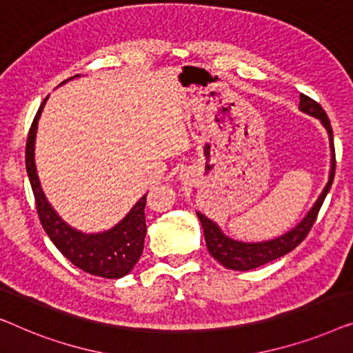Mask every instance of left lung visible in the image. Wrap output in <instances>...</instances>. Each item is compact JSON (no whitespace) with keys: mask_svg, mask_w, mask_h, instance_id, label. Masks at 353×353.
<instances>
[{"mask_svg":"<svg viewBox=\"0 0 353 353\" xmlns=\"http://www.w3.org/2000/svg\"><path fill=\"white\" fill-rule=\"evenodd\" d=\"M299 110L305 115L314 117L316 120H320L321 125L326 129L327 137H330V148H331V168H330V176H327V182L323 187V190L316 198L314 206L310 208V211L307 212L299 224H296L291 230H288L283 235L272 238V240L265 241H240L235 240V238L225 235L222 232V228L208 219L205 214L196 211L198 219H200L203 225V232H205V240L208 251L211 252V256L214 257L217 262H221L225 269L230 270H252L257 269V267L269 264V262L278 259V257L288 254L294 248L299 245V243L307 236V233L310 232L312 225L316 219V214H319L321 205H323L325 198L330 192L332 185V179H334V171H336V155H334V143H332V128L330 123V118H327L326 112L315 101H312L310 97L301 94V102H299Z\"/></svg>","mask_w":353,"mask_h":353,"instance_id":"8db88e82","label":"left lung"}]
</instances>
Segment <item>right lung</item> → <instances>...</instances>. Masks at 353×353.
Instances as JSON below:
<instances>
[{"mask_svg":"<svg viewBox=\"0 0 353 353\" xmlns=\"http://www.w3.org/2000/svg\"><path fill=\"white\" fill-rule=\"evenodd\" d=\"M78 77L79 75L68 78L59 86ZM48 97L39 105L37 117H34L32 128H30L26 150L27 174L30 183H32L41 225L57 250L78 269L96 276L112 278V280L125 276L137 264L143 251V238L147 233L143 210H145L147 193L139 198V201L131 208V211L115 227L108 228V230L84 233L67 224L44 195L37 172V163H34V141H37L38 120L41 117L44 105H46Z\"/></svg>","mask_w":353,"mask_h":353,"instance_id":"1","label":"right lung"}]
</instances>
